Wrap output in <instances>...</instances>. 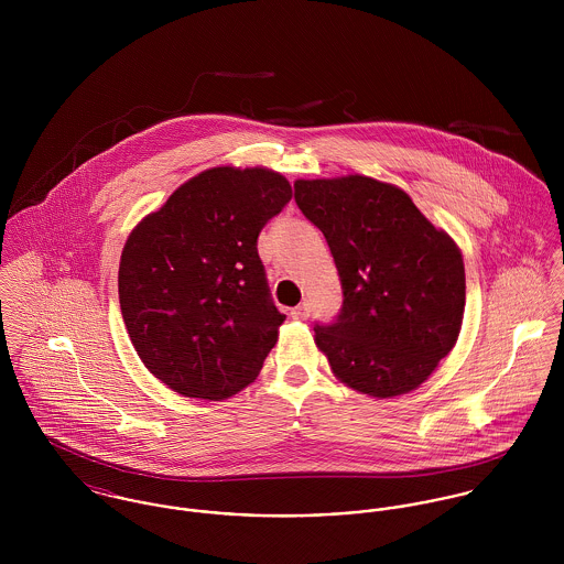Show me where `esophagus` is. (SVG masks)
I'll use <instances>...</instances> for the list:
<instances>
[{
	"label": "esophagus",
	"mask_w": 564,
	"mask_h": 564,
	"mask_svg": "<svg viewBox=\"0 0 564 564\" xmlns=\"http://www.w3.org/2000/svg\"><path fill=\"white\" fill-rule=\"evenodd\" d=\"M308 304H300V306H295L293 311H291V317L293 319H297V322H306L308 319Z\"/></svg>",
	"instance_id": "esophagus-1"
}]
</instances>
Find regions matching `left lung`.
Masks as SVG:
<instances>
[{
  "mask_svg": "<svg viewBox=\"0 0 564 564\" xmlns=\"http://www.w3.org/2000/svg\"><path fill=\"white\" fill-rule=\"evenodd\" d=\"M295 202L322 230L343 286L338 319L315 327L334 378L376 400L419 389L463 327L460 247L403 188L369 175L300 177Z\"/></svg>",
  "mask_w": 564,
  "mask_h": 564,
  "instance_id": "8db88e82",
  "label": "left lung"
}]
</instances>
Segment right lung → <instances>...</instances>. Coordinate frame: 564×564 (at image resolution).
I'll return each instance as SVG.
<instances>
[{
    "instance_id": "add662e5",
    "label": "right lung",
    "mask_w": 564,
    "mask_h": 564,
    "mask_svg": "<svg viewBox=\"0 0 564 564\" xmlns=\"http://www.w3.org/2000/svg\"><path fill=\"white\" fill-rule=\"evenodd\" d=\"M293 197L267 166H210L130 232L119 262L128 336L162 384L221 402L251 384L286 315L269 300L258 235Z\"/></svg>"
}]
</instances>
